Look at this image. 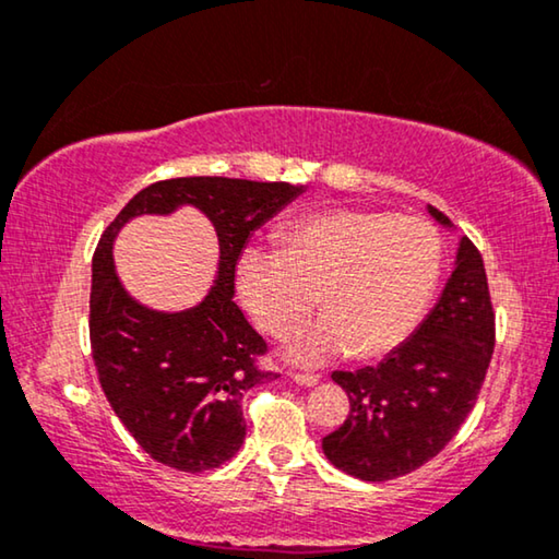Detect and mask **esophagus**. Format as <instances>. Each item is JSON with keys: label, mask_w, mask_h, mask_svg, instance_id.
I'll return each instance as SVG.
<instances>
[{"label": "esophagus", "mask_w": 559, "mask_h": 559, "mask_svg": "<svg viewBox=\"0 0 559 559\" xmlns=\"http://www.w3.org/2000/svg\"><path fill=\"white\" fill-rule=\"evenodd\" d=\"M290 379H294L298 386H316L321 381L319 373H294V377H290Z\"/></svg>", "instance_id": "esophagus-1"}]
</instances>
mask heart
Wrapping results in <instances>:
<instances>
[{"label": "heart", "mask_w": 559, "mask_h": 559, "mask_svg": "<svg viewBox=\"0 0 559 559\" xmlns=\"http://www.w3.org/2000/svg\"><path fill=\"white\" fill-rule=\"evenodd\" d=\"M441 276V238L419 215L329 211L251 246L236 265L240 304L271 336H286L316 306L326 313L288 341V359L323 364L384 356L419 326Z\"/></svg>", "instance_id": "obj_1"}]
</instances>
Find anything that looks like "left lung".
I'll list each match as a JSON object with an SVG mask.
<instances>
[{
	"label": "left lung",
	"mask_w": 559,
	"mask_h": 559,
	"mask_svg": "<svg viewBox=\"0 0 559 559\" xmlns=\"http://www.w3.org/2000/svg\"><path fill=\"white\" fill-rule=\"evenodd\" d=\"M441 228L452 221L427 205ZM495 352V313L485 263L460 238L452 276L402 346L377 366L333 371L352 412L321 447L336 469L364 481L404 477L437 456L469 416Z\"/></svg>",
	"instance_id": "1"
}]
</instances>
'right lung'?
Returning a JSON list of instances; mask_svg holds the SVG:
<instances>
[{
    "instance_id": "obj_1",
    "label": "right lung",
    "mask_w": 559,
    "mask_h": 559,
    "mask_svg": "<svg viewBox=\"0 0 559 559\" xmlns=\"http://www.w3.org/2000/svg\"><path fill=\"white\" fill-rule=\"evenodd\" d=\"M306 186L233 178L153 182L122 207L93 258L90 341L99 384L124 429L155 462L180 472L226 464L246 439L240 399L278 373L261 371L265 352L236 296V265L253 230L281 213ZM195 206L219 236V271L201 301L182 312L140 305L114 271V238L140 214Z\"/></svg>"
}]
</instances>
